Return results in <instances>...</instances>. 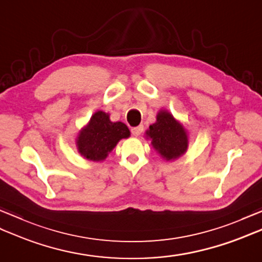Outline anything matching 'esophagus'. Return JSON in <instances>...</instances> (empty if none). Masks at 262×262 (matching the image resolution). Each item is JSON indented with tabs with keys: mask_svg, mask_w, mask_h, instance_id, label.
<instances>
[{
	"mask_svg": "<svg viewBox=\"0 0 262 262\" xmlns=\"http://www.w3.org/2000/svg\"><path fill=\"white\" fill-rule=\"evenodd\" d=\"M143 132V126H137V127H133L132 128V134L134 136H138L141 135Z\"/></svg>",
	"mask_w": 262,
	"mask_h": 262,
	"instance_id": "34e87169",
	"label": "esophagus"
}]
</instances>
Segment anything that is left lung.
<instances>
[{"instance_id":"left-lung-1","label":"left lung","mask_w":262,"mask_h":262,"mask_svg":"<svg viewBox=\"0 0 262 262\" xmlns=\"http://www.w3.org/2000/svg\"><path fill=\"white\" fill-rule=\"evenodd\" d=\"M146 137L151 140L153 147L166 161L180 158L187 151V130L166 110H161L158 114L157 121L146 130Z\"/></svg>"}]
</instances>
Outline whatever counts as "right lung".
I'll return each mask as SVG.
<instances>
[{
  "instance_id": "1",
  "label": "right lung",
  "mask_w": 262,
  "mask_h": 262,
  "mask_svg": "<svg viewBox=\"0 0 262 262\" xmlns=\"http://www.w3.org/2000/svg\"><path fill=\"white\" fill-rule=\"evenodd\" d=\"M129 135L130 132L124 122H113L108 114L99 110L80 130L76 138L77 151L82 157L94 162L103 161L121 138Z\"/></svg>"
}]
</instances>
